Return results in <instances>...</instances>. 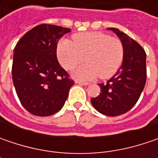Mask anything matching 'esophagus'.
<instances>
[{
	"label": "esophagus",
	"mask_w": 158,
	"mask_h": 158,
	"mask_svg": "<svg viewBox=\"0 0 158 158\" xmlns=\"http://www.w3.org/2000/svg\"><path fill=\"white\" fill-rule=\"evenodd\" d=\"M76 83H77V84H82V85H88L89 82H82V81H80V80H76Z\"/></svg>",
	"instance_id": "1"
}]
</instances>
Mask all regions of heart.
I'll return each mask as SVG.
<instances>
[{"instance_id":"1","label":"heart","mask_w":158,"mask_h":158,"mask_svg":"<svg viewBox=\"0 0 158 158\" xmlns=\"http://www.w3.org/2000/svg\"><path fill=\"white\" fill-rule=\"evenodd\" d=\"M74 42L63 39L57 45V57L65 69L71 70L88 61L74 72V76L82 80H91L100 76L112 77L120 68L124 59L121 41L98 31L77 33Z\"/></svg>"}]
</instances>
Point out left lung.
Listing matches in <instances>:
<instances>
[{"instance_id": "8db88e82", "label": "left lung", "mask_w": 158, "mask_h": 158, "mask_svg": "<svg viewBox=\"0 0 158 158\" xmlns=\"http://www.w3.org/2000/svg\"><path fill=\"white\" fill-rule=\"evenodd\" d=\"M124 46V59L117 73L106 83H99L100 94L90 99L95 109L115 117L128 112L143 92L146 78V52L135 40L116 28H108Z\"/></svg>"}]
</instances>
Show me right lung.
Instances as JSON below:
<instances>
[{
  "instance_id": "add662e5",
  "label": "right lung",
  "mask_w": 158,
  "mask_h": 158,
  "mask_svg": "<svg viewBox=\"0 0 158 158\" xmlns=\"http://www.w3.org/2000/svg\"><path fill=\"white\" fill-rule=\"evenodd\" d=\"M70 31L40 24L24 34L14 49L13 83L23 106L33 115L46 117L59 112L75 83L56 54L59 40Z\"/></svg>"
}]
</instances>
